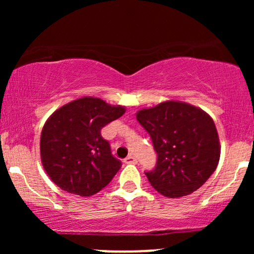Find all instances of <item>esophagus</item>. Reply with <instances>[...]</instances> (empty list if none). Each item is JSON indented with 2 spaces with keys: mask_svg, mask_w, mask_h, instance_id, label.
<instances>
[{
  "mask_svg": "<svg viewBox=\"0 0 254 254\" xmlns=\"http://www.w3.org/2000/svg\"><path fill=\"white\" fill-rule=\"evenodd\" d=\"M124 162L125 164H131V165H136L137 164V160H136V157L135 156H132V155H129V156H127L124 159Z\"/></svg>",
  "mask_w": 254,
  "mask_h": 254,
  "instance_id": "1",
  "label": "esophagus"
}]
</instances>
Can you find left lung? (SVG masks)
Listing matches in <instances>:
<instances>
[{
    "label": "left lung",
    "instance_id": "8db88e82",
    "mask_svg": "<svg viewBox=\"0 0 254 254\" xmlns=\"http://www.w3.org/2000/svg\"><path fill=\"white\" fill-rule=\"evenodd\" d=\"M136 118L150 135L157 154L155 168L145 176L162 196H188L216 170L220 138L205 111L184 101L167 100L139 110Z\"/></svg>",
    "mask_w": 254,
    "mask_h": 254
}]
</instances>
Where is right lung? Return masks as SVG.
Instances as JSON below:
<instances>
[{"instance_id":"add662e5","label":"right lung","mask_w":254,"mask_h":254,"mask_svg":"<svg viewBox=\"0 0 254 254\" xmlns=\"http://www.w3.org/2000/svg\"><path fill=\"white\" fill-rule=\"evenodd\" d=\"M124 113L122 105L94 97L78 98L55 111L40 135V159L52 182L81 197L103 190L122 162L100 131Z\"/></svg>"}]
</instances>
